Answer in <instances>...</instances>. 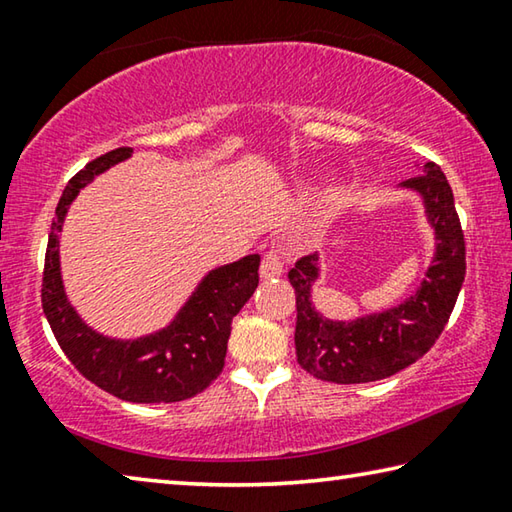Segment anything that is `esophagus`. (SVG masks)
<instances>
[{"label":"esophagus","instance_id":"esophagus-1","mask_svg":"<svg viewBox=\"0 0 512 512\" xmlns=\"http://www.w3.org/2000/svg\"><path fill=\"white\" fill-rule=\"evenodd\" d=\"M284 273V257L280 253V248H271L268 253L262 257V266H259V275L264 280H273V277H280Z\"/></svg>","mask_w":512,"mask_h":512}]
</instances>
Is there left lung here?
Masks as SVG:
<instances>
[{
  "instance_id": "left-lung-1",
  "label": "left lung",
  "mask_w": 512,
  "mask_h": 512,
  "mask_svg": "<svg viewBox=\"0 0 512 512\" xmlns=\"http://www.w3.org/2000/svg\"><path fill=\"white\" fill-rule=\"evenodd\" d=\"M420 192L436 230V257L413 296L384 314L350 323L327 320L311 305V282L318 277V255L300 257L289 271L296 289L298 363L316 379L332 384H366L395 375L431 350L452 316L465 280V237L454 194L438 164L404 180Z\"/></svg>"
}]
</instances>
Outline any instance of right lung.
I'll list each match as a JSON object with an SVG mask.
<instances>
[{"mask_svg":"<svg viewBox=\"0 0 512 512\" xmlns=\"http://www.w3.org/2000/svg\"><path fill=\"white\" fill-rule=\"evenodd\" d=\"M131 153V146L103 153L67 183L47 241L42 311L65 357L101 391L137 404L183 402L203 393L221 375L232 318L259 284V255H248L207 273L176 320L162 332L137 341H117L90 329L63 291L58 264L60 223L81 187Z\"/></svg>","mask_w":512,"mask_h":512,"instance_id":"add662e5","label":"right lung"}]
</instances>
